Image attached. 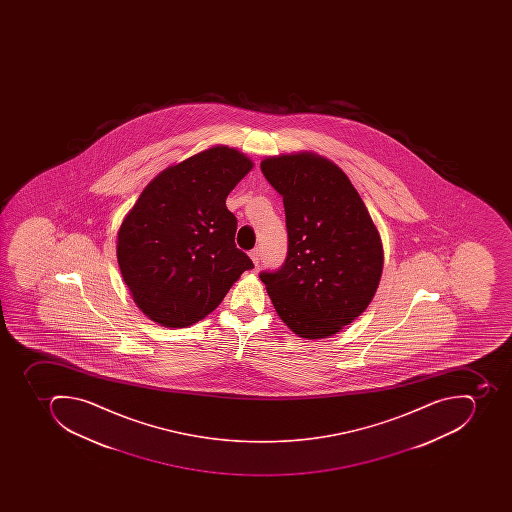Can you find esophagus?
<instances>
[{
  "label": "esophagus",
  "mask_w": 512,
  "mask_h": 512,
  "mask_svg": "<svg viewBox=\"0 0 512 512\" xmlns=\"http://www.w3.org/2000/svg\"><path fill=\"white\" fill-rule=\"evenodd\" d=\"M250 258L253 261L254 266H258L259 259H261V253H259L258 248H254V250L250 251Z\"/></svg>",
  "instance_id": "esophagus-1"
}]
</instances>
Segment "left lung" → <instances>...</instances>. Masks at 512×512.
I'll return each mask as SVG.
<instances>
[{
    "label": "left lung",
    "mask_w": 512,
    "mask_h": 512,
    "mask_svg": "<svg viewBox=\"0 0 512 512\" xmlns=\"http://www.w3.org/2000/svg\"><path fill=\"white\" fill-rule=\"evenodd\" d=\"M283 197L288 253L261 272L278 317L307 339L328 338L362 315L383 274V243L343 169L315 153L262 160Z\"/></svg>",
    "instance_id": "left-lung-1"
}]
</instances>
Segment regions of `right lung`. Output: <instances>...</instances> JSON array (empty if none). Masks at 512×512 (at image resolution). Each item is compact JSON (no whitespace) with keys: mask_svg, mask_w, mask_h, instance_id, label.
<instances>
[{"mask_svg":"<svg viewBox=\"0 0 512 512\" xmlns=\"http://www.w3.org/2000/svg\"><path fill=\"white\" fill-rule=\"evenodd\" d=\"M253 168L218 145L169 166L142 190L118 230L121 275L137 307L166 328L200 322L253 262L235 246L227 195Z\"/></svg>","mask_w":512,"mask_h":512,"instance_id":"right-lung-1","label":"right lung"}]
</instances>
